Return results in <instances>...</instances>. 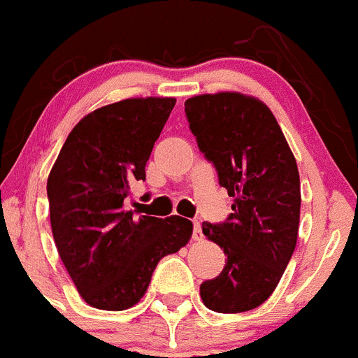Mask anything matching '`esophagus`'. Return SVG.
Here are the masks:
<instances>
[{
    "instance_id": "34e87169",
    "label": "esophagus",
    "mask_w": 358,
    "mask_h": 358,
    "mask_svg": "<svg viewBox=\"0 0 358 358\" xmlns=\"http://www.w3.org/2000/svg\"><path fill=\"white\" fill-rule=\"evenodd\" d=\"M201 237H203L201 227H199L198 221H194V223H192V239H194V241H201Z\"/></svg>"
}]
</instances>
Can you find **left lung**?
<instances>
[{
    "label": "left lung",
    "instance_id": "left-lung-1",
    "mask_svg": "<svg viewBox=\"0 0 358 358\" xmlns=\"http://www.w3.org/2000/svg\"><path fill=\"white\" fill-rule=\"evenodd\" d=\"M189 128L234 198L224 223L203 234L227 255L221 275L199 287L205 307L239 314L262 305L278 285L298 241L299 173L266 103L241 92L192 96Z\"/></svg>",
    "mask_w": 358,
    "mask_h": 358
}]
</instances>
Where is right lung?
Segmentation results:
<instances>
[{
  "instance_id": "right-lung-1",
  "label": "right lung",
  "mask_w": 358,
  "mask_h": 358,
  "mask_svg": "<svg viewBox=\"0 0 358 358\" xmlns=\"http://www.w3.org/2000/svg\"><path fill=\"white\" fill-rule=\"evenodd\" d=\"M175 98H128L80 119L48 176L55 246L80 296L94 308L139 303L162 257L189 243L192 223L124 210Z\"/></svg>"
}]
</instances>
